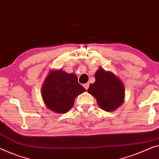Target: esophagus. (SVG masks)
Wrapping results in <instances>:
<instances>
[{"instance_id":"1","label":"esophagus","mask_w":159,"mask_h":159,"mask_svg":"<svg viewBox=\"0 0 159 159\" xmlns=\"http://www.w3.org/2000/svg\"><path fill=\"white\" fill-rule=\"evenodd\" d=\"M89 83H86V84H84V87L86 89H87L89 88Z\"/></svg>"}]
</instances>
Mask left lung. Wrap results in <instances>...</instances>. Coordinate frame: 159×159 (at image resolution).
<instances>
[{
	"label": "left lung",
	"instance_id": "1",
	"mask_svg": "<svg viewBox=\"0 0 159 159\" xmlns=\"http://www.w3.org/2000/svg\"><path fill=\"white\" fill-rule=\"evenodd\" d=\"M95 82L87 92L95 98L98 106L107 112L116 110L123 103L125 87L121 80L111 72L99 68L95 75Z\"/></svg>",
	"mask_w": 159,
	"mask_h": 159
}]
</instances>
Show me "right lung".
Returning a JSON list of instances; mask_svg holds the SVG:
<instances>
[{"label":"right lung","instance_id":"right-lung-1","mask_svg":"<svg viewBox=\"0 0 159 159\" xmlns=\"http://www.w3.org/2000/svg\"><path fill=\"white\" fill-rule=\"evenodd\" d=\"M85 91L78 83L74 73L69 74L61 70H52L41 87V95L50 110L65 113L73 107L75 99Z\"/></svg>","mask_w":159,"mask_h":159}]
</instances>
